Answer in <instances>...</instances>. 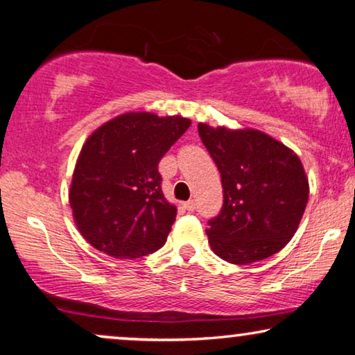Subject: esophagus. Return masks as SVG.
Segmentation results:
<instances>
[{
	"instance_id": "1",
	"label": "esophagus",
	"mask_w": 355,
	"mask_h": 355,
	"mask_svg": "<svg viewBox=\"0 0 355 355\" xmlns=\"http://www.w3.org/2000/svg\"><path fill=\"white\" fill-rule=\"evenodd\" d=\"M184 208H186L187 211H193V210H196V202H193V200L186 202V203H184Z\"/></svg>"
}]
</instances>
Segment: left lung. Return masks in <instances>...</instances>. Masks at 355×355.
<instances>
[{"label":"left lung","instance_id":"1","mask_svg":"<svg viewBox=\"0 0 355 355\" xmlns=\"http://www.w3.org/2000/svg\"><path fill=\"white\" fill-rule=\"evenodd\" d=\"M198 135L223 184L221 210L208 220L213 252L234 265L275 255L293 239L309 200V179L299 157L254 129L198 124Z\"/></svg>","mask_w":355,"mask_h":355}]
</instances>
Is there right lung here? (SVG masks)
Returning <instances> with one entry per match:
<instances>
[{"label": "right lung", "mask_w": 355, "mask_h": 355, "mask_svg": "<svg viewBox=\"0 0 355 355\" xmlns=\"http://www.w3.org/2000/svg\"><path fill=\"white\" fill-rule=\"evenodd\" d=\"M189 125L181 116L125 113L87 139L69 203L80 234L96 250L132 260L164 245L176 207L163 196L158 163Z\"/></svg>", "instance_id": "obj_1"}]
</instances>
